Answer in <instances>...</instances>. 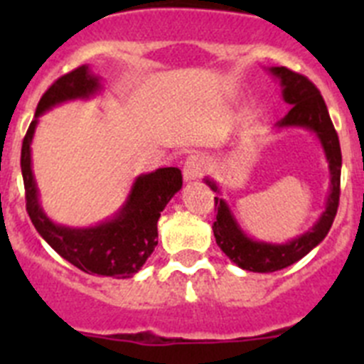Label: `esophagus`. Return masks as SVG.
<instances>
[{
  "label": "esophagus",
  "mask_w": 364,
  "mask_h": 364,
  "mask_svg": "<svg viewBox=\"0 0 364 364\" xmlns=\"http://www.w3.org/2000/svg\"><path fill=\"white\" fill-rule=\"evenodd\" d=\"M211 166V160L202 153H195L188 156L184 162V180L191 182V180H198L208 173Z\"/></svg>",
  "instance_id": "1"
}]
</instances>
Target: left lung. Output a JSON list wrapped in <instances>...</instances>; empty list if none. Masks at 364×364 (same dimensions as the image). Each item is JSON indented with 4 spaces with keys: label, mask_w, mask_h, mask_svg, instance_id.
<instances>
[{
    "label": "left lung",
    "mask_w": 364,
    "mask_h": 364,
    "mask_svg": "<svg viewBox=\"0 0 364 364\" xmlns=\"http://www.w3.org/2000/svg\"><path fill=\"white\" fill-rule=\"evenodd\" d=\"M269 73L277 76L282 87V98H284L286 104L291 105L288 114L281 122H277V127L279 129H282V127H306L319 136L321 146L326 154L328 167H330V195H328L326 200V210L323 211L319 220L311 226V230L286 244L259 242V240L250 239L240 230L239 222L235 220L226 200L215 197L217 220L213 222V233L218 247L239 268L257 273H272L288 268L304 255H308L326 237L330 228H332L337 208H339L341 195L339 136H337L336 127L330 120L326 104H324L319 89L306 76L294 73L286 67H272ZM205 184L210 186L215 193H220L218 186L211 178H205Z\"/></svg>",
    "instance_id": "left-lung-1"
}]
</instances>
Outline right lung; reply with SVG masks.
Segmentation results:
<instances>
[{"mask_svg":"<svg viewBox=\"0 0 364 364\" xmlns=\"http://www.w3.org/2000/svg\"><path fill=\"white\" fill-rule=\"evenodd\" d=\"M98 76L89 65L63 74L41 96L34 120L28 125L21 146V175H23L27 213L38 233L58 255L91 275L125 279L146 264L159 244L156 222L160 211L182 188L178 167H160L156 171L140 175L134 180L129 197L122 210L109 220L92 228H67L54 224L43 213L38 198L36 180L32 175L31 144L36 131L38 117L67 100L89 98L100 91Z\"/></svg>","mask_w":364,"mask_h":364,"instance_id":"right-lung-1","label":"right lung"}]
</instances>
